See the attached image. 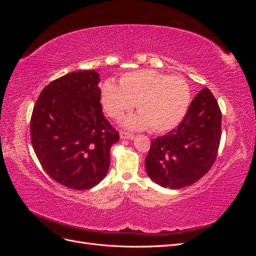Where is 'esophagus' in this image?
<instances>
[{"label": "esophagus", "mask_w": 256, "mask_h": 256, "mask_svg": "<svg viewBox=\"0 0 256 256\" xmlns=\"http://www.w3.org/2000/svg\"><path fill=\"white\" fill-rule=\"evenodd\" d=\"M120 138H134V134H129V132H127V131H120Z\"/></svg>", "instance_id": "34e87169"}]
</instances>
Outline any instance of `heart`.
Returning a JSON list of instances; mask_svg holds the SVG:
<instances>
[{
	"mask_svg": "<svg viewBox=\"0 0 256 256\" xmlns=\"http://www.w3.org/2000/svg\"><path fill=\"white\" fill-rule=\"evenodd\" d=\"M104 112L120 118L134 106L140 111L124 120L130 129L150 127L162 132L176 127L187 114L191 102V88L180 76H170L154 69H141L122 74L120 85L104 81L99 90Z\"/></svg>",
	"mask_w": 256,
	"mask_h": 256,
	"instance_id": "obj_1",
	"label": "heart"
}]
</instances>
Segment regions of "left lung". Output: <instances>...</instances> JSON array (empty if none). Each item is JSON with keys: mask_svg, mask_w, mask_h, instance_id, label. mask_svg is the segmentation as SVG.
Listing matches in <instances>:
<instances>
[{"mask_svg": "<svg viewBox=\"0 0 256 256\" xmlns=\"http://www.w3.org/2000/svg\"><path fill=\"white\" fill-rule=\"evenodd\" d=\"M221 134V110L205 88L192 100L180 126L152 140L145 159L147 174L164 188L194 184L216 161Z\"/></svg>", "mask_w": 256, "mask_h": 256, "instance_id": "left-lung-1", "label": "left lung"}]
</instances>
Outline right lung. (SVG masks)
I'll return each mask as SVG.
<instances>
[{
    "mask_svg": "<svg viewBox=\"0 0 256 256\" xmlns=\"http://www.w3.org/2000/svg\"><path fill=\"white\" fill-rule=\"evenodd\" d=\"M99 74H67L38 97L30 118V141L42 166L58 184L76 190L95 187L110 166V148L120 140L102 113Z\"/></svg>",
    "mask_w": 256,
    "mask_h": 256,
    "instance_id": "obj_1",
    "label": "right lung"
}]
</instances>
